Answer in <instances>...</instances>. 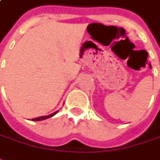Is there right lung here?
<instances>
[{
  "mask_svg": "<svg viewBox=\"0 0 160 160\" xmlns=\"http://www.w3.org/2000/svg\"><path fill=\"white\" fill-rule=\"evenodd\" d=\"M58 110L56 112H54L52 114H51V115H48V116H43V117H37V118H34V119H32V121H42V120H45V119H48L50 117H52L53 116H55L56 114H57Z\"/></svg>",
  "mask_w": 160,
  "mask_h": 160,
  "instance_id": "right-lung-1",
  "label": "right lung"
}]
</instances>
